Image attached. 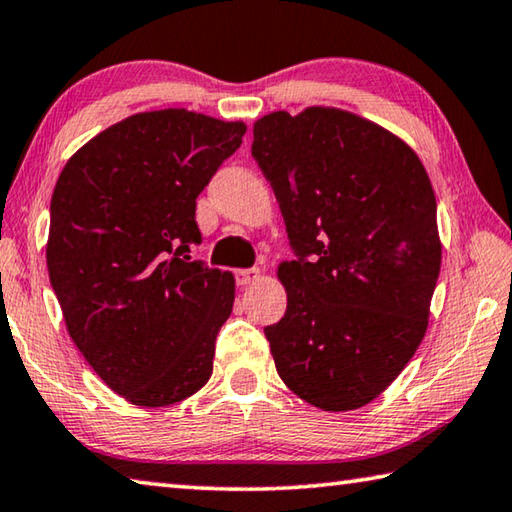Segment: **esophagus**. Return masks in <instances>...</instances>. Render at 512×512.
I'll return each instance as SVG.
<instances>
[{"mask_svg":"<svg viewBox=\"0 0 512 512\" xmlns=\"http://www.w3.org/2000/svg\"><path fill=\"white\" fill-rule=\"evenodd\" d=\"M262 273H259V268H241V271L235 273V282L237 286H248V284H255Z\"/></svg>","mask_w":512,"mask_h":512,"instance_id":"esophagus-1","label":"esophagus"}]
</instances>
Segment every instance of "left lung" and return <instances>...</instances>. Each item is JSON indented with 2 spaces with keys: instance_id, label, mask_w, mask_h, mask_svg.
<instances>
[{
  "instance_id": "left-lung-1",
  "label": "left lung",
  "mask_w": 512,
  "mask_h": 512,
  "mask_svg": "<svg viewBox=\"0 0 512 512\" xmlns=\"http://www.w3.org/2000/svg\"><path fill=\"white\" fill-rule=\"evenodd\" d=\"M253 159L280 203L288 304L264 329L302 401L347 412L394 383L421 345L441 271L436 199L410 145L333 107L273 111Z\"/></svg>"
}]
</instances>
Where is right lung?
Segmentation results:
<instances>
[{
	"instance_id": "add662e5",
	"label": "right lung",
	"mask_w": 512,
	"mask_h": 512,
	"mask_svg": "<svg viewBox=\"0 0 512 512\" xmlns=\"http://www.w3.org/2000/svg\"><path fill=\"white\" fill-rule=\"evenodd\" d=\"M244 134L188 109L145 111L91 138L55 183L51 286L71 340L129 403L174 405L212 374L235 280L188 253L197 197Z\"/></svg>"
}]
</instances>
